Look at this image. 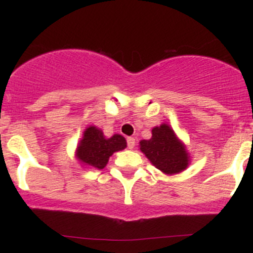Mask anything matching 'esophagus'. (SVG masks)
Here are the masks:
<instances>
[{
  "label": "esophagus",
  "instance_id": "34e87169",
  "mask_svg": "<svg viewBox=\"0 0 253 253\" xmlns=\"http://www.w3.org/2000/svg\"><path fill=\"white\" fill-rule=\"evenodd\" d=\"M134 145H135V139L134 138H132V136L127 138V147H128V149L132 150L133 147H134Z\"/></svg>",
  "mask_w": 253,
  "mask_h": 253
}]
</instances>
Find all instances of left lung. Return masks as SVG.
Wrapping results in <instances>:
<instances>
[{
	"label": "left lung",
	"mask_w": 253,
	"mask_h": 253,
	"mask_svg": "<svg viewBox=\"0 0 253 253\" xmlns=\"http://www.w3.org/2000/svg\"><path fill=\"white\" fill-rule=\"evenodd\" d=\"M139 146L151 163L167 175L179 173L190 162L184 144L167 124L152 128L151 139L141 140Z\"/></svg>",
	"instance_id": "left-lung-1"
}]
</instances>
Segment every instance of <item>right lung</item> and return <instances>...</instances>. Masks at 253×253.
I'll use <instances>...</instances> for the list:
<instances>
[{
	"mask_svg": "<svg viewBox=\"0 0 253 253\" xmlns=\"http://www.w3.org/2000/svg\"><path fill=\"white\" fill-rule=\"evenodd\" d=\"M127 146L126 139L120 134L106 138L103 132L95 126H89L83 132L76 150V156L81 163L94 169H103L109 157L114 152Z\"/></svg>",
	"mask_w": 253,
	"mask_h": 253,
	"instance_id": "1",
	"label": "right lung"
}]
</instances>
